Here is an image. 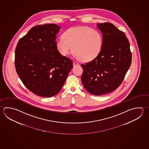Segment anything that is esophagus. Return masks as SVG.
<instances>
[{"mask_svg": "<svg viewBox=\"0 0 149 149\" xmlns=\"http://www.w3.org/2000/svg\"><path fill=\"white\" fill-rule=\"evenodd\" d=\"M79 65V64L77 63H76V62H73V66L74 67H75L76 66H78Z\"/></svg>", "mask_w": 149, "mask_h": 149, "instance_id": "1", "label": "esophagus"}]
</instances>
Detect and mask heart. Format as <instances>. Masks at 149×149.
I'll return each mask as SVG.
<instances>
[{"label": "heart", "instance_id": "obj_1", "mask_svg": "<svg viewBox=\"0 0 149 149\" xmlns=\"http://www.w3.org/2000/svg\"><path fill=\"white\" fill-rule=\"evenodd\" d=\"M56 42V46L63 56L72 51L81 62H89L100 53L103 45L101 34L88 27H72L67 29Z\"/></svg>", "mask_w": 149, "mask_h": 149}]
</instances>
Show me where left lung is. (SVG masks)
I'll return each mask as SVG.
<instances>
[{
    "mask_svg": "<svg viewBox=\"0 0 149 149\" xmlns=\"http://www.w3.org/2000/svg\"><path fill=\"white\" fill-rule=\"evenodd\" d=\"M103 36L102 50L95 59L81 64V82L87 92L102 95L116 90L123 81L132 62L125 34L112 24H98Z\"/></svg>",
    "mask_w": 149,
    "mask_h": 149,
    "instance_id": "left-lung-1",
    "label": "left lung"
}]
</instances>
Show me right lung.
<instances>
[{"label":"right lung","instance_id":"right-lung-1","mask_svg":"<svg viewBox=\"0 0 149 149\" xmlns=\"http://www.w3.org/2000/svg\"><path fill=\"white\" fill-rule=\"evenodd\" d=\"M60 29L54 24L34 26L20 39L15 49L18 75L28 90L44 97L59 92L73 68L72 60L62 56L56 46Z\"/></svg>","mask_w":149,"mask_h":149}]
</instances>
